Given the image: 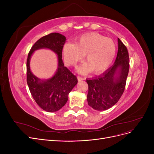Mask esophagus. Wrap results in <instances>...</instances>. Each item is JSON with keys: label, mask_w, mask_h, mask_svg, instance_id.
Listing matches in <instances>:
<instances>
[{"label": "esophagus", "mask_w": 154, "mask_h": 154, "mask_svg": "<svg viewBox=\"0 0 154 154\" xmlns=\"http://www.w3.org/2000/svg\"><path fill=\"white\" fill-rule=\"evenodd\" d=\"M85 79L83 78H82V77H80V76H78V81H83V80H84Z\"/></svg>", "instance_id": "34e87169"}]
</instances>
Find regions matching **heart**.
Here are the masks:
<instances>
[{
    "label": "heart",
    "mask_w": 154,
    "mask_h": 154,
    "mask_svg": "<svg viewBox=\"0 0 154 154\" xmlns=\"http://www.w3.org/2000/svg\"><path fill=\"white\" fill-rule=\"evenodd\" d=\"M116 54L113 40L96 32L79 36L76 44L67 42L62 48L63 60L67 66H75L85 57L87 62L77 68V71L85 74L93 71L100 74L106 71L112 63Z\"/></svg>",
    "instance_id": "obj_1"
}]
</instances>
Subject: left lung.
Instances as JSON below:
<instances>
[{
	"instance_id": "8db88e82",
	"label": "left lung",
	"mask_w": 154,
	"mask_h": 154,
	"mask_svg": "<svg viewBox=\"0 0 154 154\" xmlns=\"http://www.w3.org/2000/svg\"><path fill=\"white\" fill-rule=\"evenodd\" d=\"M118 51L114 63L96 78L87 79L88 105L96 110L114 106L124 92L129 71V56L126 46L118 38Z\"/></svg>"
}]
</instances>
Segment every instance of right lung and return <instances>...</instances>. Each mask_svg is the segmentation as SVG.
Returning <instances> with one entry per match:
<instances>
[{"mask_svg": "<svg viewBox=\"0 0 154 154\" xmlns=\"http://www.w3.org/2000/svg\"><path fill=\"white\" fill-rule=\"evenodd\" d=\"M66 42V36L58 32L42 37L32 45L27 59V83L31 94L40 108L49 112H57L66 105L69 92L78 83L76 76L64 66L62 61V48ZM40 48L53 51L58 58L57 71L52 77L45 80L36 77L30 69L32 54Z\"/></svg>", "mask_w": 154, "mask_h": 154, "instance_id": "right-lung-1", "label": "right lung"}]
</instances>
